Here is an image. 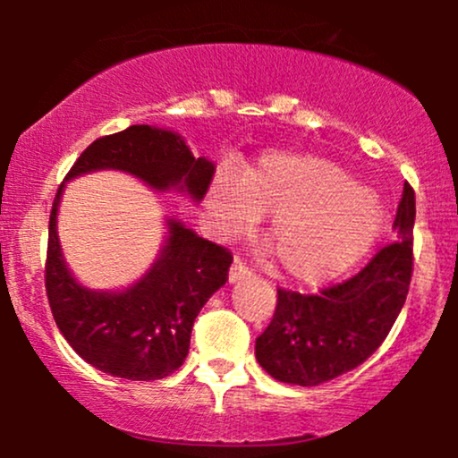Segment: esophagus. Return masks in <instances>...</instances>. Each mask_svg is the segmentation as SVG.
<instances>
[{
	"label": "esophagus",
	"instance_id": "34e87169",
	"mask_svg": "<svg viewBox=\"0 0 458 458\" xmlns=\"http://www.w3.org/2000/svg\"><path fill=\"white\" fill-rule=\"evenodd\" d=\"M251 276V271H250V267L245 265L243 260L241 259H234V262H233V267H230V276H228V280L230 282H241V280H247V277Z\"/></svg>",
	"mask_w": 458,
	"mask_h": 458
}]
</instances>
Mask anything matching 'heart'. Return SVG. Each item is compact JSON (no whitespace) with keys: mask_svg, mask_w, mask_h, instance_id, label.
Listing matches in <instances>:
<instances>
[{"mask_svg":"<svg viewBox=\"0 0 458 458\" xmlns=\"http://www.w3.org/2000/svg\"><path fill=\"white\" fill-rule=\"evenodd\" d=\"M207 207L224 233H245L259 217H271L267 239L280 271L310 286L364 260L386 222L375 193L338 163L310 152L269 150L236 178L219 172Z\"/></svg>","mask_w":458,"mask_h":458,"instance_id":"1","label":"heart"}]
</instances>
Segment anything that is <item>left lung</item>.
Masks as SVG:
<instances>
[{
	"label": "left lung",
	"mask_w": 458,
	"mask_h": 458,
	"mask_svg": "<svg viewBox=\"0 0 458 458\" xmlns=\"http://www.w3.org/2000/svg\"><path fill=\"white\" fill-rule=\"evenodd\" d=\"M415 191L404 182L394 230L357 276L301 295L277 288L273 318L256 338V360L273 379L318 386L353 370L379 349L398 318L413 273Z\"/></svg>",
	"instance_id": "8db88e82"
}]
</instances>
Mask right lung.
Returning <instances> with one entry per match:
<instances>
[{
  "label": "right lung",
  "instance_id": "right-lung-1",
  "mask_svg": "<svg viewBox=\"0 0 458 458\" xmlns=\"http://www.w3.org/2000/svg\"><path fill=\"white\" fill-rule=\"evenodd\" d=\"M97 170H120L157 191L187 193L199 202L215 165L191 155L174 131L133 124L94 140L71 167L66 181ZM57 189L49 217L45 288L57 329L88 364L131 381H157L182 366L193 320L228 280L233 254L167 219L159 259L141 280L118 293L90 291L68 271L57 239Z\"/></svg>",
  "mask_w": 458,
  "mask_h": 458
}]
</instances>
